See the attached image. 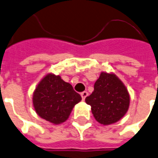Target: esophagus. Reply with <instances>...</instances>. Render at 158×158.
Returning <instances> with one entry per match:
<instances>
[{
	"mask_svg": "<svg viewBox=\"0 0 158 158\" xmlns=\"http://www.w3.org/2000/svg\"><path fill=\"white\" fill-rule=\"evenodd\" d=\"M88 96V92L87 91H83V92L81 93V98H82V101H85V97Z\"/></svg>",
	"mask_w": 158,
	"mask_h": 158,
	"instance_id": "1",
	"label": "esophagus"
}]
</instances>
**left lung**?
<instances>
[{
  "label": "left lung",
  "mask_w": 158,
  "mask_h": 158,
  "mask_svg": "<svg viewBox=\"0 0 158 158\" xmlns=\"http://www.w3.org/2000/svg\"><path fill=\"white\" fill-rule=\"evenodd\" d=\"M97 122L112 124L123 118L129 110L130 96L122 81L114 73L102 72L94 85V90L85 98Z\"/></svg>",
  "instance_id": "8db88e82"
}]
</instances>
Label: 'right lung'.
Wrapping results in <instances>:
<instances>
[{"label":"right lung","instance_id":"right-lung-1","mask_svg":"<svg viewBox=\"0 0 158 158\" xmlns=\"http://www.w3.org/2000/svg\"><path fill=\"white\" fill-rule=\"evenodd\" d=\"M81 101L70 83L52 73L40 81L33 94V106L38 115L54 124L65 122Z\"/></svg>","mask_w":158,"mask_h":158}]
</instances>
